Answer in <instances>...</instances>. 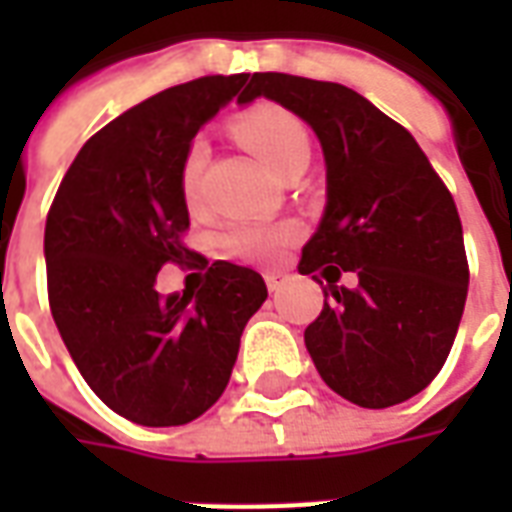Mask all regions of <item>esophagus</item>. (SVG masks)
Returning <instances> with one entry per match:
<instances>
[{
    "label": "esophagus",
    "instance_id": "obj_1",
    "mask_svg": "<svg viewBox=\"0 0 512 512\" xmlns=\"http://www.w3.org/2000/svg\"><path fill=\"white\" fill-rule=\"evenodd\" d=\"M282 282H285V277H282V274H274V271H271V274H266V285L271 293H277V290L282 288Z\"/></svg>",
    "mask_w": 512,
    "mask_h": 512
}]
</instances>
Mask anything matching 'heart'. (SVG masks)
Returning a JSON list of instances; mask_svg holds the SVG:
<instances>
[{
  "label": "heart",
  "instance_id": "1",
  "mask_svg": "<svg viewBox=\"0 0 512 512\" xmlns=\"http://www.w3.org/2000/svg\"><path fill=\"white\" fill-rule=\"evenodd\" d=\"M235 131L244 139L246 147L266 164L274 175L290 167L299 158H310V134L299 117L285 109H255L235 123ZM208 161V142L197 136L186 150L180 167V191L186 200L197 197L202 167ZM296 235L293 224H263V222H235L222 233V246L227 255L249 263H271L279 249Z\"/></svg>",
  "mask_w": 512,
  "mask_h": 512
}]
</instances>
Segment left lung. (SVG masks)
Here are the masks:
<instances>
[{
    "instance_id": "8db88e82",
    "label": "left lung",
    "mask_w": 512,
    "mask_h": 512,
    "mask_svg": "<svg viewBox=\"0 0 512 512\" xmlns=\"http://www.w3.org/2000/svg\"><path fill=\"white\" fill-rule=\"evenodd\" d=\"M255 98L301 117L326 164V208L299 263L301 274L326 279V301L304 345L340 397L397 406L436 378L466 304L452 194L417 139L351 87L255 73L238 104ZM343 270L360 279L354 289L336 285Z\"/></svg>"
}]
</instances>
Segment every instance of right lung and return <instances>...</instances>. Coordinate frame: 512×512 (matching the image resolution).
<instances>
[{"instance_id":"obj_1","label":"right lung","mask_w":512,"mask_h":512,"mask_svg":"<svg viewBox=\"0 0 512 512\" xmlns=\"http://www.w3.org/2000/svg\"><path fill=\"white\" fill-rule=\"evenodd\" d=\"M246 82L249 73L202 76L131 106L87 139L46 219L62 343L95 395L145 428L186 425L222 397L246 321L268 296L257 271L227 260L200 290H156L161 266L191 255L180 244L186 150Z\"/></svg>"}]
</instances>
